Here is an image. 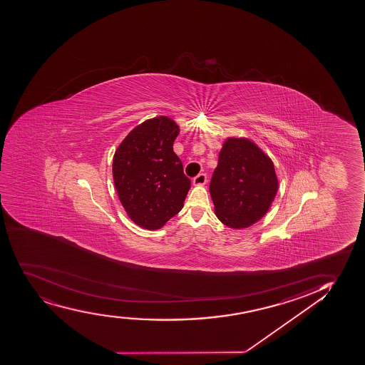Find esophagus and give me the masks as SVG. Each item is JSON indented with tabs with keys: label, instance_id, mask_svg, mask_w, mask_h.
<instances>
[{
	"label": "esophagus",
	"instance_id": "obj_1",
	"mask_svg": "<svg viewBox=\"0 0 365 365\" xmlns=\"http://www.w3.org/2000/svg\"><path fill=\"white\" fill-rule=\"evenodd\" d=\"M193 185L195 186H202V185H205L207 182V176L205 174H198L195 179H193Z\"/></svg>",
	"mask_w": 365,
	"mask_h": 365
}]
</instances>
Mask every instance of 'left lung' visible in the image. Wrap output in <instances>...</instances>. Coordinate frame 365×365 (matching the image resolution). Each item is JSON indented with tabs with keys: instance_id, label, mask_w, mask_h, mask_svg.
<instances>
[{
	"instance_id": "left-lung-1",
	"label": "left lung",
	"mask_w": 365,
	"mask_h": 365,
	"mask_svg": "<svg viewBox=\"0 0 365 365\" xmlns=\"http://www.w3.org/2000/svg\"><path fill=\"white\" fill-rule=\"evenodd\" d=\"M279 189L272 158L252 140L227 138L210 180V197L219 220L245 229L263 218Z\"/></svg>"
}]
</instances>
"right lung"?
I'll use <instances>...</instances> for the list:
<instances>
[{
  "mask_svg": "<svg viewBox=\"0 0 365 365\" xmlns=\"http://www.w3.org/2000/svg\"><path fill=\"white\" fill-rule=\"evenodd\" d=\"M179 125L167 115L147 119L126 135L113 155V181L128 217L157 230L180 212L191 180L173 143Z\"/></svg>",
  "mask_w": 365,
  "mask_h": 365,
  "instance_id": "1",
  "label": "right lung"
}]
</instances>
